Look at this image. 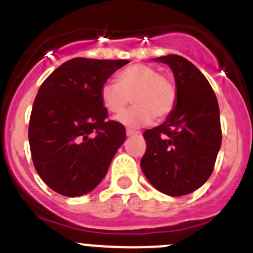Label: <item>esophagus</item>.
<instances>
[{
    "label": "esophagus",
    "mask_w": 253,
    "mask_h": 253,
    "mask_svg": "<svg viewBox=\"0 0 253 253\" xmlns=\"http://www.w3.org/2000/svg\"><path fill=\"white\" fill-rule=\"evenodd\" d=\"M138 134H140V131L133 130V129H126V135L128 137H133V135H138Z\"/></svg>",
    "instance_id": "34e87169"
}]
</instances>
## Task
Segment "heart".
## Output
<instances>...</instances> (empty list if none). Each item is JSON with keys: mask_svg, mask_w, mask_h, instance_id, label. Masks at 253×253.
Wrapping results in <instances>:
<instances>
[{"mask_svg": "<svg viewBox=\"0 0 253 253\" xmlns=\"http://www.w3.org/2000/svg\"><path fill=\"white\" fill-rule=\"evenodd\" d=\"M116 81H106L100 87V99L110 114L118 115L134 102V106L118 118L129 128H139L166 118L177 101V88L171 78L146 64H133L118 75Z\"/></svg>", "mask_w": 253, "mask_h": 253, "instance_id": "obj_1", "label": "heart"}]
</instances>
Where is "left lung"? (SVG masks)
<instances>
[{
	"label": "left lung",
	"mask_w": 253,
	"mask_h": 253,
	"mask_svg": "<svg viewBox=\"0 0 253 253\" xmlns=\"http://www.w3.org/2000/svg\"><path fill=\"white\" fill-rule=\"evenodd\" d=\"M156 60L172 69L177 101L166 122L143 133L147 149L140 167L158 191L187 195L214 169L222 144L218 101L205 76L186 58L169 54Z\"/></svg>",
	"instance_id": "8db88e82"
}]
</instances>
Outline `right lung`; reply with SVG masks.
<instances>
[{
  "instance_id": "right-lung-1",
  "label": "right lung",
  "mask_w": 253,
  "mask_h": 253,
  "mask_svg": "<svg viewBox=\"0 0 253 253\" xmlns=\"http://www.w3.org/2000/svg\"><path fill=\"white\" fill-rule=\"evenodd\" d=\"M129 60L73 58L42 84L29 122L33 163L55 193L81 196L106 175L125 140V126L110 120L100 87Z\"/></svg>"
}]
</instances>
